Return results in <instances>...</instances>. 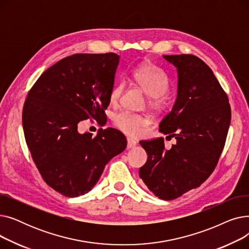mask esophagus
Segmentation results:
<instances>
[{
    "mask_svg": "<svg viewBox=\"0 0 249 249\" xmlns=\"http://www.w3.org/2000/svg\"><path fill=\"white\" fill-rule=\"evenodd\" d=\"M136 144H137V142L134 139L127 138V147L128 148H132V147L136 146Z\"/></svg>",
    "mask_w": 249,
    "mask_h": 249,
    "instance_id": "obj_1",
    "label": "esophagus"
}]
</instances>
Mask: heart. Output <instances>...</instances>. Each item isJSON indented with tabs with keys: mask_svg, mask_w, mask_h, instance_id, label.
<instances>
[{
	"mask_svg": "<svg viewBox=\"0 0 249 249\" xmlns=\"http://www.w3.org/2000/svg\"><path fill=\"white\" fill-rule=\"evenodd\" d=\"M133 78L136 84L150 96L147 107L155 112L161 111L165 106L163 95L169 88L167 74L154 64L144 63L133 71ZM124 83L115 85L110 91V102L116 104L122 96ZM114 125L124 133L131 136H139L148 126L146 117L129 111H123L114 116Z\"/></svg>",
	"mask_w": 249,
	"mask_h": 249,
	"instance_id": "heart-1",
	"label": "heart"
}]
</instances>
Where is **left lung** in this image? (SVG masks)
<instances>
[{"label":"left lung","mask_w":249,"mask_h":249,"mask_svg":"<svg viewBox=\"0 0 249 249\" xmlns=\"http://www.w3.org/2000/svg\"><path fill=\"white\" fill-rule=\"evenodd\" d=\"M178 71V97L160 131L175 137L140 141L148 158L139 177L161 200H174L200 187L215 169L231 121L229 100L212 70L192 54L163 55Z\"/></svg>","instance_id":"left-lung-1"}]
</instances>
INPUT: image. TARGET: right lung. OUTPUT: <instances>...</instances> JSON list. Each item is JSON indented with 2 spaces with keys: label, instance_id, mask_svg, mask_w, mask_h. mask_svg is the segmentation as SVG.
I'll use <instances>...</instances> for the list:
<instances>
[{
  "label": "right lung",
  "instance_id": "1",
  "mask_svg": "<svg viewBox=\"0 0 249 249\" xmlns=\"http://www.w3.org/2000/svg\"><path fill=\"white\" fill-rule=\"evenodd\" d=\"M119 55L77 53L46 70L29 90L22 113L25 140L46 184L65 197L93 189L105 165L127 145L114 128L97 136L77 124L105 119Z\"/></svg>",
  "mask_w": 249,
  "mask_h": 249
}]
</instances>
